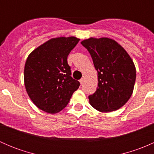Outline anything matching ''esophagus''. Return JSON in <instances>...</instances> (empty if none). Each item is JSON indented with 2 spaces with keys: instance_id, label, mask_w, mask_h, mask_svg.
Returning <instances> with one entry per match:
<instances>
[{
  "instance_id": "esophagus-1",
  "label": "esophagus",
  "mask_w": 154,
  "mask_h": 154,
  "mask_svg": "<svg viewBox=\"0 0 154 154\" xmlns=\"http://www.w3.org/2000/svg\"><path fill=\"white\" fill-rule=\"evenodd\" d=\"M80 84H81L82 86H83V83H84V80H83V78L80 79Z\"/></svg>"
}]
</instances>
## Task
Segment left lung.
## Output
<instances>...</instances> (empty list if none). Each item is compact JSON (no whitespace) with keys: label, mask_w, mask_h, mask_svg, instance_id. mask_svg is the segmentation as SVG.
Returning a JSON list of instances; mask_svg holds the SVG:
<instances>
[{"label":"left lung","mask_w":154,"mask_h":154,"mask_svg":"<svg viewBox=\"0 0 154 154\" xmlns=\"http://www.w3.org/2000/svg\"><path fill=\"white\" fill-rule=\"evenodd\" d=\"M97 71L98 86L88 96L90 104L100 112L115 111L131 97L136 81L134 63L117 42L109 38H89L81 42Z\"/></svg>","instance_id":"left-lung-1"}]
</instances>
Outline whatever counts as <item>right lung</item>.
Returning a JSON list of instances; mask_svg holds the SVG:
<instances>
[{
    "label": "right lung",
    "instance_id": "right-lung-1",
    "mask_svg": "<svg viewBox=\"0 0 154 154\" xmlns=\"http://www.w3.org/2000/svg\"><path fill=\"white\" fill-rule=\"evenodd\" d=\"M80 39L51 38L29 54L24 66L26 91L34 104L48 113L59 112L68 105L80 82L71 77L67 58Z\"/></svg>",
    "mask_w": 154,
    "mask_h": 154
}]
</instances>
